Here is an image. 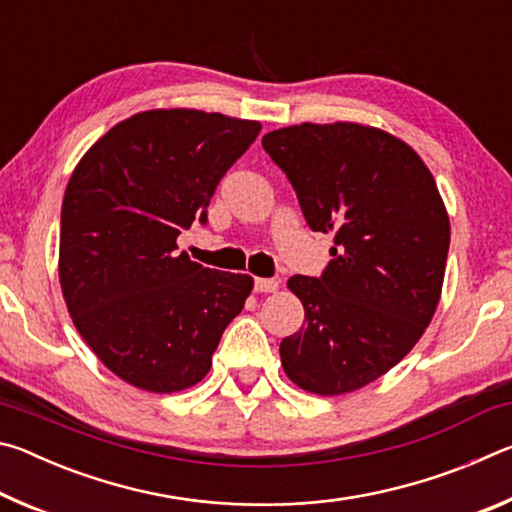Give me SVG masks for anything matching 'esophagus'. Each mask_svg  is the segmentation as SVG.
I'll return each instance as SVG.
<instances>
[{"instance_id": "1", "label": "esophagus", "mask_w": 512, "mask_h": 512, "mask_svg": "<svg viewBox=\"0 0 512 512\" xmlns=\"http://www.w3.org/2000/svg\"><path fill=\"white\" fill-rule=\"evenodd\" d=\"M280 287V280H273V277H257L255 280V291L257 293H273Z\"/></svg>"}]
</instances>
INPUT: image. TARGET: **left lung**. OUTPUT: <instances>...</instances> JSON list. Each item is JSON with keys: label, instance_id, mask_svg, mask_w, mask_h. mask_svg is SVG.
<instances>
[{"label": "left lung", "instance_id": "obj_1", "mask_svg": "<svg viewBox=\"0 0 512 512\" xmlns=\"http://www.w3.org/2000/svg\"><path fill=\"white\" fill-rule=\"evenodd\" d=\"M314 232H332L320 277L293 275L305 325L280 343L287 377L316 395L370 384L411 352L438 307L449 216L427 164L379 128L300 124L266 133Z\"/></svg>", "mask_w": 512, "mask_h": 512}]
</instances>
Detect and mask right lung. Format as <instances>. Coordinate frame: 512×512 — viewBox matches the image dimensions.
Listing matches in <instances>:
<instances>
[{
  "mask_svg": "<svg viewBox=\"0 0 512 512\" xmlns=\"http://www.w3.org/2000/svg\"><path fill=\"white\" fill-rule=\"evenodd\" d=\"M259 121L187 108L146 110L101 137L69 178L58 275L92 352L142 391L176 393L212 368L253 277L205 268L176 239L207 205Z\"/></svg>",
  "mask_w": 512,
  "mask_h": 512,
  "instance_id": "right-lung-1",
  "label": "right lung"
}]
</instances>
